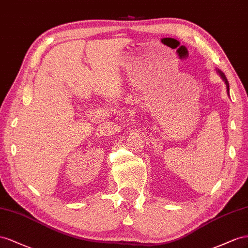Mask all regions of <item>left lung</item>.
Masks as SVG:
<instances>
[{"instance_id": "left-lung-1", "label": "left lung", "mask_w": 248, "mask_h": 248, "mask_svg": "<svg viewBox=\"0 0 248 248\" xmlns=\"http://www.w3.org/2000/svg\"><path fill=\"white\" fill-rule=\"evenodd\" d=\"M218 72V74L221 76V78H222V80L224 81V83H225V85H226V93H228V94L230 95V84H229V81H228V79H226L225 78V76H224V74L221 72V70H217Z\"/></svg>"}]
</instances>
